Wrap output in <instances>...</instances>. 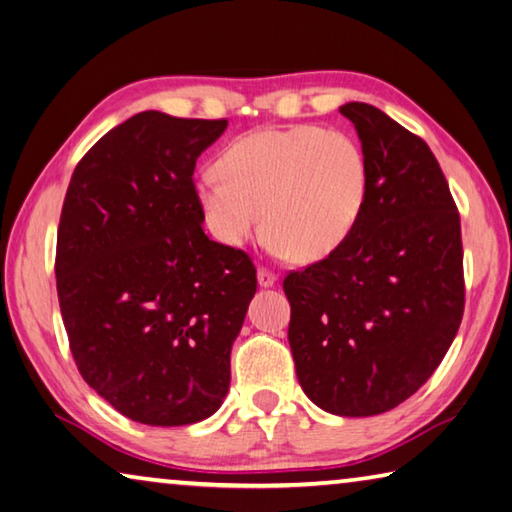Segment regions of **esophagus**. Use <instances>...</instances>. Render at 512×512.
Here are the masks:
<instances>
[{
    "mask_svg": "<svg viewBox=\"0 0 512 512\" xmlns=\"http://www.w3.org/2000/svg\"><path fill=\"white\" fill-rule=\"evenodd\" d=\"M257 282H259V286H264V288H268V286H273L275 282H277V273L275 271H271V268H259L257 271Z\"/></svg>",
    "mask_w": 512,
    "mask_h": 512,
    "instance_id": "esophagus-1",
    "label": "esophagus"
}]
</instances>
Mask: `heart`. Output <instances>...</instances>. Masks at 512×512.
Returning <instances> with one entry per match:
<instances>
[{
  "mask_svg": "<svg viewBox=\"0 0 512 512\" xmlns=\"http://www.w3.org/2000/svg\"><path fill=\"white\" fill-rule=\"evenodd\" d=\"M369 165L356 138L320 125L259 129L232 141L194 197L221 244L239 248L271 230V248L320 262L356 230Z\"/></svg>",
  "mask_w": 512,
  "mask_h": 512,
  "instance_id": "b5f03b06",
  "label": "heart"
}]
</instances>
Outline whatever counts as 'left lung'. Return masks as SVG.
Listing matches in <instances>:
<instances>
[{
  "mask_svg": "<svg viewBox=\"0 0 512 512\" xmlns=\"http://www.w3.org/2000/svg\"><path fill=\"white\" fill-rule=\"evenodd\" d=\"M369 165L356 230L284 277L288 345L304 394L338 416L407 401L448 353L466 304L461 219L423 138L367 102L340 107Z\"/></svg>",
  "mask_w": 512,
  "mask_h": 512,
  "instance_id": "left-lung-1",
  "label": "left lung"
}]
</instances>
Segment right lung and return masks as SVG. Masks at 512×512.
<instances>
[{
    "mask_svg": "<svg viewBox=\"0 0 512 512\" xmlns=\"http://www.w3.org/2000/svg\"><path fill=\"white\" fill-rule=\"evenodd\" d=\"M226 125L141 111L82 156L64 197L55 280L69 349L136 423H197L228 394L257 271L203 232L192 179Z\"/></svg>",
    "mask_w": 512,
    "mask_h": 512,
    "instance_id": "right-lung-1",
    "label": "right lung"
}]
</instances>
